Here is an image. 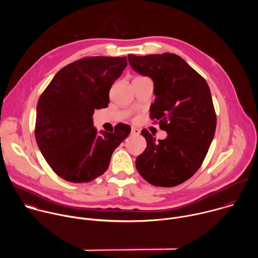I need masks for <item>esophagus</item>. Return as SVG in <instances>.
Returning a JSON list of instances; mask_svg holds the SVG:
<instances>
[{
  "mask_svg": "<svg viewBox=\"0 0 258 258\" xmlns=\"http://www.w3.org/2000/svg\"><path fill=\"white\" fill-rule=\"evenodd\" d=\"M131 135H132V136H139V135H140V130L137 128V127H132Z\"/></svg>",
  "mask_w": 258,
  "mask_h": 258,
  "instance_id": "obj_1",
  "label": "esophagus"
}]
</instances>
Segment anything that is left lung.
<instances>
[{"instance_id":"8db88e82","label":"left lung","mask_w":258,"mask_h":258,"mask_svg":"<svg viewBox=\"0 0 258 258\" xmlns=\"http://www.w3.org/2000/svg\"><path fill=\"white\" fill-rule=\"evenodd\" d=\"M132 68L154 83L150 116L167 133L156 141L147 131V147L136 166L147 181L174 187L189 179L201 166L216 127V115L206 81L175 54L127 56Z\"/></svg>"}]
</instances>
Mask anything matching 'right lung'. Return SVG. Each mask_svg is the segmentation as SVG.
Wrapping results in <instances>:
<instances>
[{
	"label": "right lung",
	"mask_w": 258,
	"mask_h": 258,
	"mask_svg": "<svg viewBox=\"0 0 258 258\" xmlns=\"http://www.w3.org/2000/svg\"><path fill=\"white\" fill-rule=\"evenodd\" d=\"M127 65L126 57H87L60 69L36 106L34 136L56 174L71 182H88L108 168L113 151L131 133L94 126L95 109L106 108L109 91Z\"/></svg>",
	"instance_id": "obj_1"
}]
</instances>
